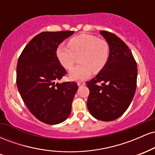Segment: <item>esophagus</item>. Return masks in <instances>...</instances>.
Segmentation results:
<instances>
[{"label":"esophagus","instance_id":"34e87169","mask_svg":"<svg viewBox=\"0 0 155 155\" xmlns=\"http://www.w3.org/2000/svg\"><path fill=\"white\" fill-rule=\"evenodd\" d=\"M78 86H82V85H84L85 83L84 81H78L77 82Z\"/></svg>","mask_w":155,"mask_h":155}]
</instances>
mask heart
I'll list each match as a JSON object with an SVG mask.
<instances>
[{"mask_svg": "<svg viewBox=\"0 0 155 155\" xmlns=\"http://www.w3.org/2000/svg\"><path fill=\"white\" fill-rule=\"evenodd\" d=\"M110 48L106 41L90 34H81L69 40L68 45L58 46L56 55L65 69H71L79 56V64L69 73L71 80H83L93 71L101 72L109 59Z\"/></svg>", "mask_w": 155, "mask_h": 155, "instance_id": "heart-1", "label": "heart"}]
</instances>
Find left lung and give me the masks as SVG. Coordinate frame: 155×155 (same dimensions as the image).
<instances>
[{"label":"left lung","mask_w":155,"mask_h":155,"mask_svg":"<svg viewBox=\"0 0 155 155\" xmlns=\"http://www.w3.org/2000/svg\"><path fill=\"white\" fill-rule=\"evenodd\" d=\"M100 33L109 45V59L104 68L86 82L90 90L87 105L92 117L109 122L122 116L129 107L136 90L138 69L123 41L110 32Z\"/></svg>","instance_id":"8db88e82"}]
</instances>
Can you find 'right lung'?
<instances>
[{
	"mask_svg": "<svg viewBox=\"0 0 155 155\" xmlns=\"http://www.w3.org/2000/svg\"><path fill=\"white\" fill-rule=\"evenodd\" d=\"M74 31L42 32L24 48L17 65V85L32 114L48 124L65 121L78 90L74 81L58 83L67 74L56 55L57 48Z\"/></svg>",
	"mask_w": 155,
	"mask_h": 155,
	"instance_id": "right-lung-1",
	"label": "right lung"
}]
</instances>
